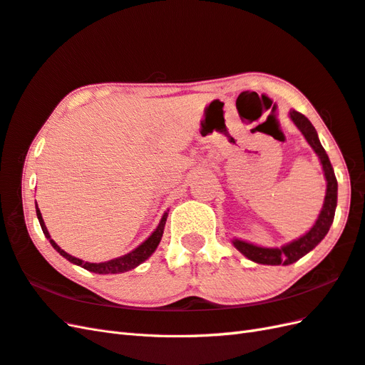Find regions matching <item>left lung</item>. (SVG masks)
Segmentation results:
<instances>
[{"label":"left lung","instance_id":"obj_1","mask_svg":"<svg viewBox=\"0 0 365 365\" xmlns=\"http://www.w3.org/2000/svg\"><path fill=\"white\" fill-rule=\"evenodd\" d=\"M289 117H292L294 125L304 134L307 142L310 143V146L314 149L317 157L321 158L324 174L327 179V194H325L322 211L313 225V228L301 239L292 242V244H288L282 248H262V247H256L253 244H248V242H244V240H237V239L232 240V244H235V247L240 251L242 255L247 256L250 260H253V262L264 264V265H289L301 259L302 256H305L307 253H310V251L325 237L327 232H329L334 219L336 203H338V180H336V175L333 171V166L329 160V155H327L325 149L319 142V138H317L314 126L312 125L310 120L294 109L289 110Z\"/></svg>","mask_w":365,"mask_h":365}]
</instances>
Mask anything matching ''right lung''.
Returning <instances> with one entry per match:
<instances>
[{"label": "right lung", "instance_id": "add662e5", "mask_svg": "<svg viewBox=\"0 0 365 365\" xmlns=\"http://www.w3.org/2000/svg\"><path fill=\"white\" fill-rule=\"evenodd\" d=\"M36 217H38L40 220V225H41V230L44 232V236L49 239L51 245L58 251V253L66 257L69 262L76 264V265H80L85 269H88V272H92V273H98V274H115V273H125V272H129V269L135 268L137 265H140L142 262H145V260L151 256L157 245L160 244V239L163 236V230H165V223H166V217H168V212H165V216L162 217L160 223H158L157 230L153 232L151 236H149L142 245L137 247L134 251H130V253L121 256V257H117V259H112V260H108V262H101V264H89V262H83V260L73 257L71 255H68L66 251L61 250L55 242L51 239L49 232H48V228H46L44 222H43V217H41V212L38 210V207H36Z\"/></svg>", "mask_w": 365, "mask_h": 365}]
</instances>
